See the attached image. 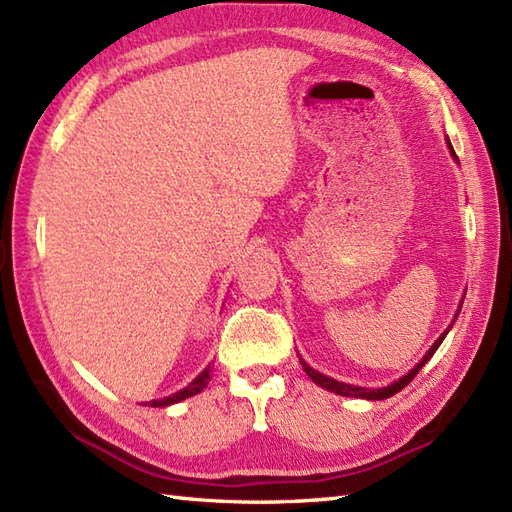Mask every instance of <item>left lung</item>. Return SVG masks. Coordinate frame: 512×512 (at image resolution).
Here are the masks:
<instances>
[{
	"mask_svg": "<svg viewBox=\"0 0 512 512\" xmlns=\"http://www.w3.org/2000/svg\"><path fill=\"white\" fill-rule=\"evenodd\" d=\"M448 147H450V153L454 155V160H456V153H454V149H452V142L448 140ZM458 311H461V307H458ZM458 311H456V316H454V320L458 318ZM454 320H452V324H454ZM452 324L448 326V329H445L441 335H439V339L435 344L430 346V350L426 352L424 355V359L419 361L415 368L409 372V374H404L402 378H398L396 383H391V385H387V387H381V389H365V387H357V385H348V383H339V381H335V378H329V376H324V374H320V372H316L313 368H309V365L300 359V365H303V370H305V374L311 378L313 383L316 385H320V387H324L326 391H333V393H337V396H346V398H365V400H385V398H391L393 393H398L400 389H404L406 385H409L413 378L417 376V372L424 368V365L430 361V357L435 355L437 352V348L441 346V342L445 339V335H448V331L452 329Z\"/></svg>",
	"mask_w": 512,
	"mask_h": 512,
	"instance_id": "obj_1",
	"label": "left lung"
}]
</instances>
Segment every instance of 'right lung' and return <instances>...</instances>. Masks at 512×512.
<instances>
[{
  "mask_svg": "<svg viewBox=\"0 0 512 512\" xmlns=\"http://www.w3.org/2000/svg\"><path fill=\"white\" fill-rule=\"evenodd\" d=\"M209 378H212V365H207V368L199 376H196L186 389H181V391L173 393V396H168V398L153 400V402H149V406H168V404H175V402H181L186 398H192V396H196V393H201L207 387ZM144 404H147V402H144Z\"/></svg>",
  "mask_w": 512,
  "mask_h": 512,
  "instance_id": "add662e5",
  "label": "right lung"
}]
</instances>
